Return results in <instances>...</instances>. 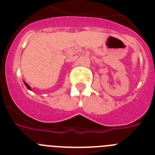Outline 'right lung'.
I'll return each mask as SVG.
<instances>
[{
  "label": "right lung",
  "mask_w": 155,
  "mask_h": 155,
  "mask_svg": "<svg viewBox=\"0 0 155 155\" xmlns=\"http://www.w3.org/2000/svg\"><path fill=\"white\" fill-rule=\"evenodd\" d=\"M24 83H25V86H26L27 88H28V89H29V90H31V87H30V86L28 85V84H27L26 82H25V81H24Z\"/></svg>",
  "instance_id": "obj_1"
}]
</instances>
